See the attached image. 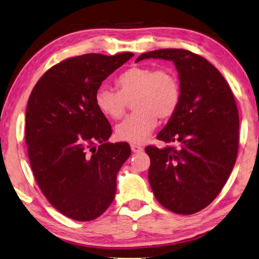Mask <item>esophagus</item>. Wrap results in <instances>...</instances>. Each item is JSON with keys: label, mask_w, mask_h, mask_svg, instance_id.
Segmentation results:
<instances>
[{"label": "esophagus", "mask_w": 259, "mask_h": 259, "mask_svg": "<svg viewBox=\"0 0 259 259\" xmlns=\"http://www.w3.org/2000/svg\"><path fill=\"white\" fill-rule=\"evenodd\" d=\"M131 151L134 152V153H139V152L143 151V147L141 145H137V144H131Z\"/></svg>", "instance_id": "obj_1"}]
</instances>
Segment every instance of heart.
Masks as SVG:
<instances>
[{
  "mask_svg": "<svg viewBox=\"0 0 259 259\" xmlns=\"http://www.w3.org/2000/svg\"><path fill=\"white\" fill-rule=\"evenodd\" d=\"M117 91L100 86L94 94V104L104 116L120 120L128 102L135 112L116 126V136L123 142L144 143L158 124L175 115L182 91L179 77L171 69L133 65L115 79Z\"/></svg>",
  "mask_w": 259,
  "mask_h": 259,
  "instance_id": "heart-1",
  "label": "heart"
}]
</instances>
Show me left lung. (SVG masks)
Instances as JSON below:
<instances>
[{
  "mask_svg": "<svg viewBox=\"0 0 259 259\" xmlns=\"http://www.w3.org/2000/svg\"><path fill=\"white\" fill-rule=\"evenodd\" d=\"M144 59L173 61L181 84V102L157 138L162 149L145 147L151 159L149 181L158 202L178 214H194L223 190L239 150V110L218 69L186 49H159ZM174 144V146H171Z\"/></svg>",
  "mask_w": 259,
  "mask_h": 259,
  "instance_id": "8db88e82",
  "label": "left lung"
}]
</instances>
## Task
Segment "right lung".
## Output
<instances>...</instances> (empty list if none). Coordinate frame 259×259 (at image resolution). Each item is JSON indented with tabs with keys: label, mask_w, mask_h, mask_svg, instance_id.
Listing matches in <instances>:
<instances>
[{
	"label": "right lung",
	"mask_w": 259,
	"mask_h": 259,
	"mask_svg": "<svg viewBox=\"0 0 259 259\" xmlns=\"http://www.w3.org/2000/svg\"><path fill=\"white\" fill-rule=\"evenodd\" d=\"M133 56L69 57L48 69L28 98L25 141L32 171L48 202L70 219L98 218L116 194L117 171L131 150L125 142H107L112 126L94 94Z\"/></svg>",
	"instance_id": "1"
}]
</instances>
